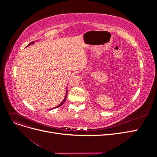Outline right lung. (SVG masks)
Listing matches in <instances>:
<instances>
[{"instance_id": "obj_1", "label": "right lung", "mask_w": 157, "mask_h": 157, "mask_svg": "<svg viewBox=\"0 0 157 157\" xmlns=\"http://www.w3.org/2000/svg\"><path fill=\"white\" fill-rule=\"evenodd\" d=\"M34 44V42H31V43L30 44H28L27 45V46H29V45H31V44ZM67 91H66V95H65V98H64V99H63V100L62 101V102H61L60 104H59V105H58V106H56V107H55L54 108H53V109H56V108H57V107H60L61 105H63V104L64 103V102L65 101V100H66V98H67Z\"/></svg>"}]
</instances>
